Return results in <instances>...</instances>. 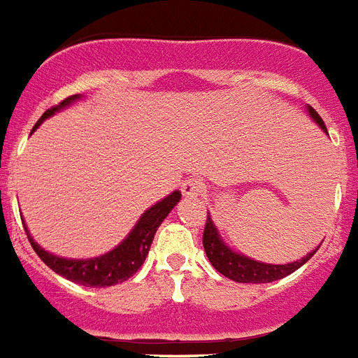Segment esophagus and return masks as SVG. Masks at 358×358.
Returning <instances> with one entry per match:
<instances>
[{
	"instance_id": "34e87169",
	"label": "esophagus",
	"mask_w": 358,
	"mask_h": 358,
	"mask_svg": "<svg viewBox=\"0 0 358 358\" xmlns=\"http://www.w3.org/2000/svg\"><path fill=\"white\" fill-rule=\"evenodd\" d=\"M181 189L186 197H202L206 194V182L199 177H188L181 185Z\"/></svg>"
}]
</instances>
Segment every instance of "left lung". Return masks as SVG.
<instances>
[{"label": "left lung", "instance_id": "1", "mask_svg": "<svg viewBox=\"0 0 358 358\" xmlns=\"http://www.w3.org/2000/svg\"><path fill=\"white\" fill-rule=\"evenodd\" d=\"M306 113L312 116V120L317 123L322 131L328 132L327 125H324L321 116L315 113L314 107L306 106ZM202 245H204L208 260H210V264L217 268L218 273L224 274L229 280L238 281V283H271V281L281 280V278L289 276L294 271H297L301 265H305L319 249L317 245L305 258L290 262V264H264V262L252 260V258L242 255V252L233 251L224 242L217 226L211 220V215H208L206 218V227H204V235H202Z\"/></svg>", "mask_w": 358, "mask_h": 358}]
</instances>
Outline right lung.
Listing matches in <instances>:
<instances>
[{"mask_svg": "<svg viewBox=\"0 0 358 358\" xmlns=\"http://www.w3.org/2000/svg\"><path fill=\"white\" fill-rule=\"evenodd\" d=\"M77 100H80V94H73V96L62 100L59 106L46 110L39 118V122L36 123V127L31 129V132L36 131L44 120L53 116L59 110L66 109V107L71 106ZM179 201H181V192L176 189V192H172L164 199H161L159 202H156L154 206L148 208L141 215L140 220L136 222V226L132 227L131 233L115 249H110L106 255L85 258V260L64 258V256H57L53 252H48L46 249L41 248L36 240L31 238L27 224H23V226L34 251L37 252V256L44 264L52 268L53 273L61 274L66 280L75 281V283L84 287H113L122 283V281H127L143 265L145 258H147L148 251H150L152 240H154L157 227L161 226L164 218L169 217V213Z\"/></svg>", "mask_w": 358, "mask_h": 358, "instance_id": "right-lung-1", "label": "right lung"}]
</instances>
